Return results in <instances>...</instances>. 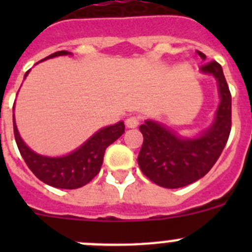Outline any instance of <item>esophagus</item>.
<instances>
[{
	"instance_id": "34e87169",
	"label": "esophagus",
	"mask_w": 252,
	"mask_h": 252,
	"mask_svg": "<svg viewBox=\"0 0 252 252\" xmlns=\"http://www.w3.org/2000/svg\"><path fill=\"white\" fill-rule=\"evenodd\" d=\"M139 124H140V117H137V116H130V117L126 120V126L130 128L137 127Z\"/></svg>"
}]
</instances>
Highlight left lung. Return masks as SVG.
Returning <instances> with one entry per match:
<instances>
[{
  "instance_id": "1",
  "label": "left lung",
  "mask_w": 252,
  "mask_h": 252,
  "mask_svg": "<svg viewBox=\"0 0 252 252\" xmlns=\"http://www.w3.org/2000/svg\"><path fill=\"white\" fill-rule=\"evenodd\" d=\"M197 53L206 60L203 53ZM199 70L216 78L221 99L215 121L207 130L195 137H183L153 120L140 126L144 142L137 158L139 166L151 182L164 188H182L203 178L216 164L230 136L231 93L222 66L209 62Z\"/></svg>"
}]
</instances>
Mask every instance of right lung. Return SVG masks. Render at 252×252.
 Wrapping results in <instances>:
<instances>
[{
  "label": "right lung",
  "mask_w": 252,
  "mask_h": 252,
  "mask_svg": "<svg viewBox=\"0 0 252 252\" xmlns=\"http://www.w3.org/2000/svg\"><path fill=\"white\" fill-rule=\"evenodd\" d=\"M65 50L57 51L54 54L44 58V62L50 58L60 55H70ZM30 70L25 73L29 74ZM125 132V124L122 121L98 130L74 151L64 157H44L31 150L20 136L17 130L15 115H13V133L21 157L32 173L48 186L62 189H77L90 183L98 174L103 162L104 151L108 146Z\"/></svg>",
  "instance_id": "right-lung-1"
}]
</instances>
